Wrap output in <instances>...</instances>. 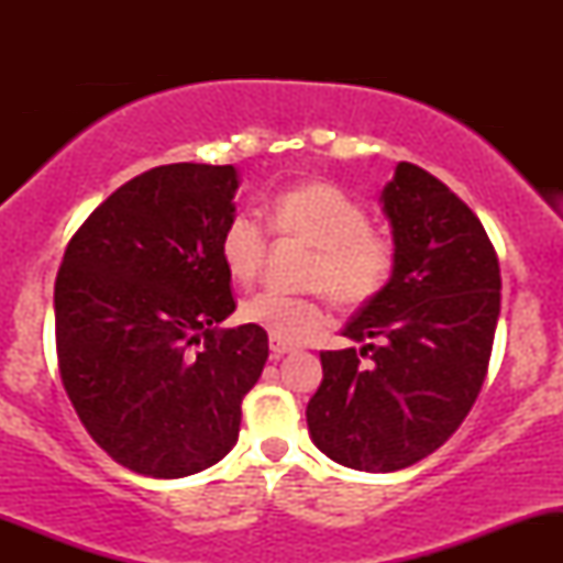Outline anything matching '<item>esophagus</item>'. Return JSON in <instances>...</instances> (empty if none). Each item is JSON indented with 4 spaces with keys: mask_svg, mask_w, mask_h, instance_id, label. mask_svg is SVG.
Segmentation results:
<instances>
[{
    "mask_svg": "<svg viewBox=\"0 0 563 563\" xmlns=\"http://www.w3.org/2000/svg\"><path fill=\"white\" fill-rule=\"evenodd\" d=\"M269 349H273V357H275V360H280L283 354H288L290 349H294V346H290V344H283V341H277V339H269Z\"/></svg>",
    "mask_w": 563,
    "mask_h": 563,
    "instance_id": "obj_1",
    "label": "esophagus"
}]
</instances>
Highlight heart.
<instances>
[{
	"label": "heart",
	"mask_w": 563,
	"mask_h": 563,
	"mask_svg": "<svg viewBox=\"0 0 563 563\" xmlns=\"http://www.w3.org/2000/svg\"><path fill=\"white\" fill-rule=\"evenodd\" d=\"M275 230L314 245L309 286L325 288L341 307H363L384 290L394 267V245L371 230L363 203L349 198L341 187L303 183L280 192L273 203ZM219 254L235 283H251L262 273L267 254V232L249 211L228 222L219 241ZM241 318L267 331L283 344L312 339L328 322L320 296H294L267 288L241 303Z\"/></svg>",
	"instance_id": "1"
}]
</instances>
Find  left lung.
I'll use <instances>...</instances> for the list:
<instances>
[{
  "label": "left lung",
  "instance_id": "obj_1",
  "mask_svg": "<svg viewBox=\"0 0 563 563\" xmlns=\"http://www.w3.org/2000/svg\"><path fill=\"white\" fill-rule=\"evenodd\" d=\"M378 203L391 277L341 331L360 349L320 354L322 384L307 405L314 448L367 474L412 466L455 434L487 376L500 314L493 243L448 185L399 161Z\"/></svg>",
  "mask_w": 563,
  "mask_h": 563
}]
</instances>
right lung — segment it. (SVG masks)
<instances>
[{
	"mask_svg": "<svg viewBox=\"0 0 563 563\" xmlns=\"http://www.w3.org/2000/svg\"><path fill=\"white\" fill-rule=\"evenodd\" d=\"M235 166L169 164L108 196L70 238L55 280L60 376L84 429L153 479L214 466L235 448L241 402L269 357L235 312L219 241Z\"/></svg>",
	"mask_w": 563,
	"mask_h": 563,
	"instance_id": "1",
	"label": "right lung"
}]
</instances>
